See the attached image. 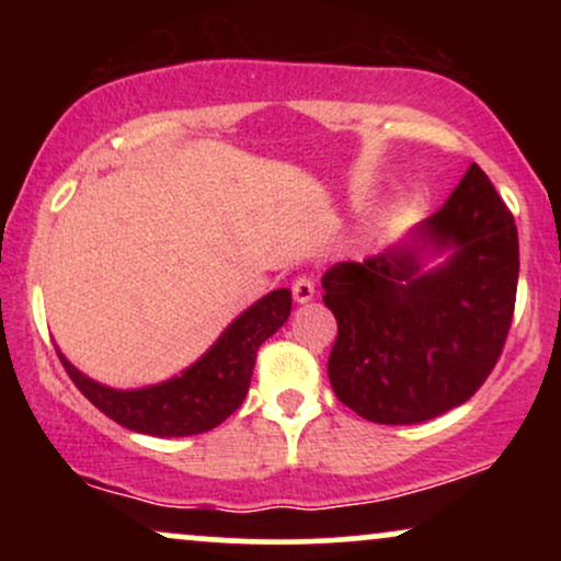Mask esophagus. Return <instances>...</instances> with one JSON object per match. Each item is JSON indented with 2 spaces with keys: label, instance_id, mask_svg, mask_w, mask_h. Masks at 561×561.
<instances>
[{
  "label": "esophagus",
  "instance_id": "esophagus-1",
  "mask_svg": "<svg viewBox=\"0 0 561 561\" xmlns=\"http://www.w3.org/2000/svg\"><path fill=\"white\" fill-rule=\"evenodd\" d=\"M313 295H317V285H313L311 276H298V279L293 282V298H295V302L313 300Z\"/></svg>",
  "mask_w": 561,
  "mask_h": 561
}]
</instances>
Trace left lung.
<instances>
[{
  "instance_id": "8db88e82",
  "label": "left lung",
  "mask_w": 561,
  "mask_h": 561,
  "mask_svg": "<svg viewBox=\"0 0 561 561\" xmlns=\"http://www.w3.org/2000/svg\"><path fill=\"white\" fill-rule=\"evenodd\" d=\"M437 252L449 259L424 270ZM517 276L514 216L472 163L409 242L321 276L337 319L334 396L377 424L427 422L469 401L504 351Z\"/></svg>"
}]
</instances>
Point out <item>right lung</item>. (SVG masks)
Returning <instances> with one entry per match:
<instances>
[{
  "label": "right lung",
  "instance_id": "1",
  "mask_svg": "<svg viewBox=\"0 0 561 561\" xmlns=\"http://www.w3.org/2000/svg\"><path fill=\"white\" fill-rule=\"evenodd\" d=\"M293 308L289 289H274L240 313L182 375L141 390H115L81 375L57 351L68 377L96 409L121 427L156 437L208 433L240 409L253 377L255 353L285 324Z\"/></svg>",
  "mask_w": 561,
  "mask_h": 561
}]
</instances>
